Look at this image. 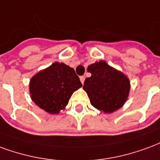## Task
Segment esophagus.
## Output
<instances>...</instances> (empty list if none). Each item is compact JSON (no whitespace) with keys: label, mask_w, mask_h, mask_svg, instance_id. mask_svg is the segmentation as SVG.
I'll return each instance as SVG.
<instances>
[{"label":"esophagus","mask_w":160,"mask_h":160,"mask_svg":"<svg viewBox=\"0 0 160 160\" xmlns=\"http://www.w3.org/2000/svg\"><path fill=\"white\" fill-rule=\"evenodd\" d=\"M84 80H85V78L83 77V76H82V77H80V81H81V82L83 84V82H84Z\"/></svg>","instance_id":"34e87169"}]
</instances>
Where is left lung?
Masks as SVG:
<instances>
[{
	"mask_svg": "<svg viewBox=\"0 0 160 160\" xmlns=\"http://www.w3.org/2000/svg\"><path fill=\"white\" fill-rule=\"evenodd\" d=\"M88 72L91 77L85 79L83 89L92 106L105 113L113 112L123 107L130 89L126 76L104 60L88 66Z\"/></svg>",
	"mask_w": 160,
	"mask_h": 160,
	"instance_id": "obj_1",
	"label": "left lung"
}]
</instances>
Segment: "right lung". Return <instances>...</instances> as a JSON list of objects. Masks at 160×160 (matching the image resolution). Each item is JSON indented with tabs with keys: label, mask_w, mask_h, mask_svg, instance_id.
<instances>
[{
	"label": "right lung",
	"mask_w": 160,
	"mask_h": 160,
	"mask_svg": "<svg viewBox=\"0 0 160 160\" xmlns=\"http://www.w3.org/2000/svg\"><path fill=\"white\" fill-rule=\"evenodd\" d=\"M82 87L74 69L64 63H53L30 81V93L35 104L51 114H57L68 104L73 92Z\"/></svg>",
	"instance_id": "right-lung-1"
}]
</instances>
